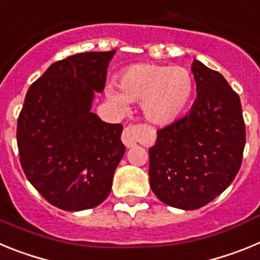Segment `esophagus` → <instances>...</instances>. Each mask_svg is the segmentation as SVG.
<instances>
[{"mask_svg":"<svg viewBox=\"0 0 260 260\" xmlns=\"http://www.w3.org/2000/svg\"><path fill=\"white\" fill-rule=\"evenodd\" d=\"M138 130H139L138 126H127V127H125V130H123L121 139H122V143L125 144L127 148H132V147H134L135 144H137Z\"/></svg>","mask_w":260,"mask_h":260,"instance_id":"obj_1","label":"esophagus"}]
</instances>
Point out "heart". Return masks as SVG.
<instances>
[{
	"instance_id": "1",
	"label": "heart",
	"mask_w": 260,
	"mask_h": 260,
	"mask_svg": "<svg viewBox=\"0 0 260 260\" xmlns=\"http://www.w3.org/2000/svg\"><path fill=\"white\" fill-rule=\"evenodd\" d=\"M118 88L107 89V98L119 109L127 102L142 103L150 122L165 126L180 118L194 96V79L187 69L157 63H137L119 74Z\"/></svg>"
}]
</instances>
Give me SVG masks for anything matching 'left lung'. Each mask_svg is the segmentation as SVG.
Wrapping results in <instances>:
<instances>
[{"label": "left lung", "mask_w": 260, "mask_h": 260, "mask_svg": "<svg viewBox=\"0 0 260 260\" xmlns=\"http://www.w3.org/2000/svg\"><path fill=\"white\" fill-rule=\"evenodd\" d=\"M197 100L190 113L157 132L150 148V186L162 203L197 210L237 176L246 132L240 96L220 73L194 59Z\"/></svg>", "instance_id": "left-lung-1"}]
</instances>
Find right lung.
Listing matches in <instances>:
<instances>
[{
	"instance_id": "obj_1",
	"label": "right lung",
	"mask_w": 260,
	"mask_h": 260,
	"mask_svg": "<svg viewBox=\"0 0 260 260\" xmlns=\"http://www.w3.org/2000/svg\"><path fill=\"white\" fill-rule=\"evenodd\" d=\"M114 53H78L54 62L27 91L17 127L20 164L31 185L61 210L103 203L125 153L122 125L91 110Z\"/></svg>"
}]
</instances>
